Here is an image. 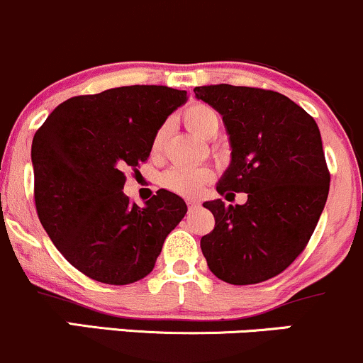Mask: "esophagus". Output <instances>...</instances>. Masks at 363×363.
<instances>
[{
	"label": "esophagus",
	"mask_w": 363,
	"mask_h": 363,
	"mask_svg": "<svg viewBox=\"0 0 363 363\" xmlns=\"http://www.w3.org/2000/svg\"><path fill=\"white\" fill-rule=\"evenodd\" d=\"M186 205H188L189 210H194L196 206H200V203H198L196 200H186Z\"/></svg>",
	"instance_id": "esophagus-1"
}]
</instances>
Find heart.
I'll use <instances>...</instances> for the list:
<instances>
[{
    "label": "heart",
    "instance_id": "1",
    "mask_svg": "<svg viewBox=\"0 0 363 363\" xmlns=\"http://www.w3.org/2000/svg\"><path fill=\"white\" fill-rule=\"evenodd\" d=\"M182 121L186 127L193 130L196 136L208 138L212 133L218 130L217 113L206 105H191L182 111ZM165 136V127H162L157 133L153 141V148L157 150L162 145ZM213 170L208 165H191V167H170L169 170L162 174L160 184L165 189L172 191L181 196H198L208 182H212Z\"/></svg>",
    "mask_w": 363,
    "mask_h": 363
}]
</instances>
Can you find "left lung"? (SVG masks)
Returning <instances> with one entry per match:
<instances>
[{"mask_svg": "<svg viewBox=\"0 0 363 363\" xmlns=\"http://www.w3.org/2000/svg\"><path fill=\"white\" fill-rule=\"evenodd\" d=\"M194 94L222 115L229 134L230 165L218 194H248L245 205L203 203L215 227L201 238V252L208 269L229 284L264 282L303 252L328 201L320 130L276 91L217 84L194 87Z\"/></svg>", "mask_w": 363, "mask_h": 363, "instance_id": "1", "label": "left lung"}]
</instances>
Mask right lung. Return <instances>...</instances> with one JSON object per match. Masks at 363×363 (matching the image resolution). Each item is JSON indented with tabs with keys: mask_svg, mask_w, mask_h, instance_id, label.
<instances>
[{
	"mask_svg": "<svg viewBox=\"0 0 363 363\" xmlns=\"http://www.w3.org/2000/svg\"><path fill=\"white\" fill-rule=\"evenodd\" d=\"M188 101L167 86H123L74 96L33 139L34 201L58 252L87 277L123 286L146 277L184 200L158 189L143 208L123 194L127 167L146 162L170 113Z\"/></svg>",
	"mask_w": 363,
	"mask_h": 363,
	"instance_id": "obj_1",
	"label": "right lung"
}]
</instances>
